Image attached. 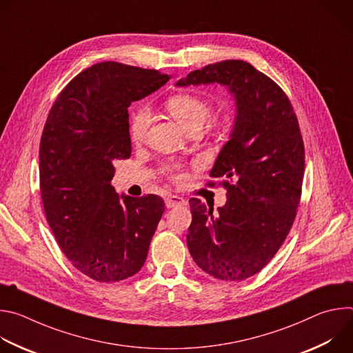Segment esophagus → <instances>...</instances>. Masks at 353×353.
Wrapping results in <instances>:
<instances>
[{
    "instance_id": "34e87169",
    "label": "esophagus",
    "mask_w": 353,
    "mask_h": 353,
    "mask_svg": "<svg viewBox=\"0 0 353 353\" xmlns=\"http://www.w3.org/2000/svg\"><path fill=\"white\" fill-rule=\"evenodd\" d=\"M165 204L168 208H173V207H179V205H184L185 201L184 198L179 196V195H173V194H169L166 198H165Z\"/></svg>"
}]
</instances>
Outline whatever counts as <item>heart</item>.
Returning a JSON list of instances; mask_svg holds the SVG:
<instances>
[{
	"instance_id": "1",
	"label": "heart",
	"mask_w": 353,
	"mask_h": 353,
	"mask_svg": "<svg viewBox=\"0 0 353 353\" xmlns=\"http://www.w3.org/2000/svg\"><path fill=\"white\" fill-rule=\"evenodd\" d=\"M166 108L173 119L184 128L190 130L191 127L201 125L205 123L210 116V106L204 99L191 93H180L172 96ZM150 121V113L148 109H139L131 119L130 123V137L132 142L139 143L143 141Z\"/></svg>"
}]
</instances>
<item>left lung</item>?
<instances>
[{
	"mask_svg": "<svg viewBox=\"0 0 353 353\" xmlns=\"http://www.w3.org/2000/svg\"><path fill=\"white\" fill-rule=\"evenodd\" d=\"M218 83L236 103L229 141L210 173L223 181L228 201L214 212L190 199L187 245L195 264L222 281H243L261 271L285 241L299 205L305 145L285 92L241 60L190 72L176 86Z\"/></svg>",
	"mask_w": 353,
	"mask_h": 353,
	"instance_id": "1",
	"label": "left lung"
}]
</instances>
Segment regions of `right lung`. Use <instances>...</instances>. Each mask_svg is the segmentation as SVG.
Here are the masks:
<instances>
[{"label":"right lung","mask_w":353,"mask_h":353,"mask_svg":"<svg viewBox=\"0 0 353 353\" xmlns=\"http://www.w3.org/2000/svg\"><path fill=\"white\" fill-rule=\"evenodd\" d=\"M168 81L157 70L94 64L61 90L44 124L39 174L48 226L72 265L97 282L142 268L163 215L161 196L120 195L112 179L113 162L131 157V102Z\"/></svg>","instance_id":"add662e5"}]
</instances>
